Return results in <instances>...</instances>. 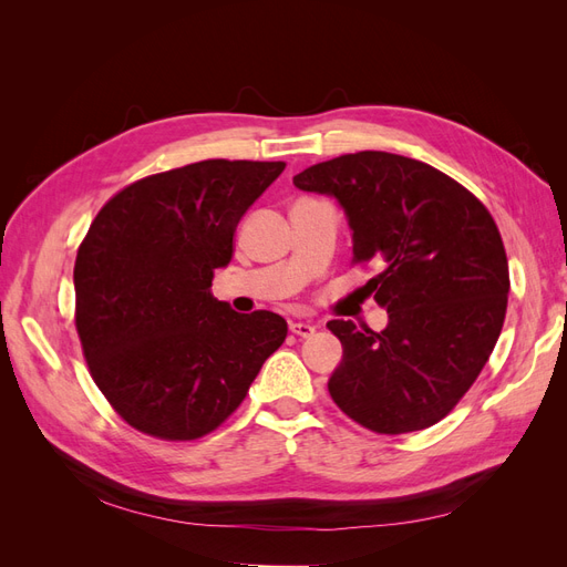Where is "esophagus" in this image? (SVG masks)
Masks as SVG:
<instances>
[{
  "label": "esophagus",
  "instance_id": "obj_1",
  "mask_svg": "<svg viewBox=\"0 0 567 567\" xmlns=\"http://www.w3.org/2000/svg\"><path fill=\"white\" fill-rule=\"evenodd\" d=\"M317 326L310 321H290V333L298 338H310L315 333Z\"/></svg>",
  "mask_w": 567,
  "mask_h": 567
}]
</instances>
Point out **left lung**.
I'll return each mask as SVG.
<instances>
[{"label":"left lung","instance_id":"1","mask_svg":"<svg viewBox=\"0 0 567 567\" xmlns=\"http://www.w3.org/2000/svg\"><path fill=\"white\" fill-rule=\"evenodd\" d=\"M333 196L352 229V262L379 265L367 284L388 326L333 319L342 346L333 402L381 435L431 427L458 404L499 340L508 260L489 210L440 169L385 151H359L293 177Z\"/></svg>","mask_w":567,"mask_h":567}]
</instances>
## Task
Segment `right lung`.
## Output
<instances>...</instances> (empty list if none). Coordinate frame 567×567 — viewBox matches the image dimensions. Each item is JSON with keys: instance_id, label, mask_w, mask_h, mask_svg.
Returning <instances> with one entry per match:
<instances>
[{"instance_id": "right-lung-1", "label": "right lung", "mask_w": 567, "mask_h": 567, "mask_svg": "<svg viewBox=\"0 0 567 567\" xmlns=\"http://www.w3.org/2000/svg\"><path fill=\"white\" fill-rule=\"evenodd\" d=\"M286 163L200 161L144 177L94 217L75 257V329L94 383L140 433L186 442L246 400L286 340L267 310L213 298L238 219Z\"/></svg>"}]
</instances>
